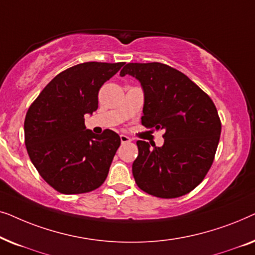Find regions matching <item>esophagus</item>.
I'll return each mask as SVG.
<instances>
[{"label":"esophagus","instance_id":"obj_1","mask_svg":"<svg viewBox=\"0 0 255 255\" xmlns=\"http://www.w3.org/2000/svg\"><path fill=\"white\" fill-rule=\"evenodd\" d=\"M121 141H122V144H128V142H130L131 141V139L128 137V135H125V134H121Z\"/></svg>","mask_w":255,"mask_h":255}]
</instances>
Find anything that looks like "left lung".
<instances>
[{
  "instance_id": "left-lung-1",
  "label": "left lung",
  "mask_w": 255,
  "mask_h": 255,
  "mask_svg": "<svg viewBox=\"0 0 255 255\" xmlns=\"http://www.w3.org/2000/svg\"><path fill=\"white\" fill-rule=\"evenodd\" d=\"M133 76L144 93L141 124L165 130L163 145L138 140L132 163L145 193L174 198L202 182L214 161L222 125L210 97L183 73L160 62L125 65L121 76Z\"/></svg>"
}]
</instances>
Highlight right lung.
Wrapping results in <instances>:
<instances>
[{
  "label": "right lung",
  "mask_w": 255,
  "mask_h": 255,
  "mask_svg": "<svg viewBox=\"0 0 255 255\" xmlns=\"http://www.w3.org/2000/svg\"><path fill=\"white\" fill-rule=\"evenodd\" d=\"M124 62H83L58 74L27 110L25 146L40 176L59 193H88L106 181L121 138L95 134L85 115L99 108V90Z\"/></svg>",
  "instance_id": "1"
}]
</instances>
